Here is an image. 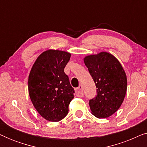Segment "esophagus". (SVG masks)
Masks as SVG:
<instances>
[{
    "label": "esophagus",
    "instance_id": "esophagus-1",
    "mask_svg": "<svg viewBox=\"0 0 147 147\" xmlns=\"http://www.w3.org/2000/svg\"><path fill=\"white\" fill-rule=\"evenodd\" d=\"M76 96L78 97H83L84 96V92H83V86L82 85L79 86V87L76 89Z\"/></svg>",
    "mask_w": 147,
    "mask_h": 147
}]
</instances>
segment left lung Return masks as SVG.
I'll list each match as a JSON object with an SVG mask.
<instances>
[{"label": "left lung", "instance_id": "1", "mask_svg": "<svg viewBox=\"0 0 147 147\" xmlns=\"http://www.w3.org/2000/svg\"><path fill=\"white\" fill-rule=\"evenodd\" d=\"M84 61L98 88L97 96L89 102L92 114L98 118L109 117L119 109L125 97V71L119 61L108 52L86 56Z\"/></svg>", "mask_w": 147, "mask_h": 147}]
</instances>
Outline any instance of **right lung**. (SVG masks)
Segmentation results:
<instances>
[{
  "label": "right lung",
  "mask_w": 147,
  "mask_h": 147,
  "mask_svg": "<svg viewBox=\"0 0 147 147\" xmlns=\"http://www.w3.org/2000/svg\"><path fill=\"white\" fill-rule=\"evenodd\" d=\"M70 57L67 51L47 50L37 57L30 71V98L36 110L48 121L59 122L65 118L74 97V89L64 72Z\"/></svg>",
  "instance_id": "1"
}]
</instances>
